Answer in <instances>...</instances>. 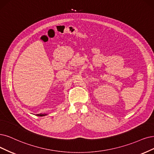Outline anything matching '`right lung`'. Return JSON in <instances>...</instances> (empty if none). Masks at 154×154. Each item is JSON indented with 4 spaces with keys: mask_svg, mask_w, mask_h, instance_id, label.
Segmentation results:
<instances>
[{
    "mask_svg": "<svg viewBox=\"0 0 154 154\" xmlns=\"http://www.w3.org/2000/svg\"><path fill=\"white\" fill-rule=\"evenodd\" d=\"M46 114H37V116H45Z\"/></svg>",
    "mask_w": 154,
    "mask_h": 154,
    "instance_id": "add662e5",
    "label": "right lung"
}]
</instances>
